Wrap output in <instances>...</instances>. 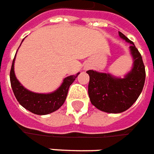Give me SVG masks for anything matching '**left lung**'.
<instances>
[{
    "instance_id": "left-lung-1",
    "label": "left lung",
    "mask_w": 154,
    "mask_h": 154,
    "mask_svg": "<svg viewBox=\"0 0 154 154\" xmlns=\"http://www.w3.org/2000/svg\"><path fill=\"white\" fill-rule=\"evenodd\" d=\"M119 36L128 43L133 57V68L124 78L114 77L110 74L88 70V87L90 102L98 109L111 113H122L134 104L140 95L145 82V67L143 59L134 42L119 32Z\"/></svg>"
}]
</instances>
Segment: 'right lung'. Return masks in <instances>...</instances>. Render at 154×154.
<instances>
[{
    "label": "right lung",
    "mask_w": 154,
    "mask_h": 154,
    "mask_svg": "<svg viewBox=\"0 0 154 154\" xmlns=\"http://www.w3.org/2000/svg\"><path fill=\"white\" fill-rule=\"evenodd\" d=\"M23 41V40H22ZM14 58L10 72V79L14 94L20 104L26 109L29 110L33 114L38 115H45L51 114L59 109L63 105L66 100L69 86L76 77L79 75L77 73L75 75H70L64 79L62 85L55 91L51 94H38L31 92L26 89L16 79L14 71Z\"/></svg>",
    "instance_id": "right-lung-1"
}]
</instances>
